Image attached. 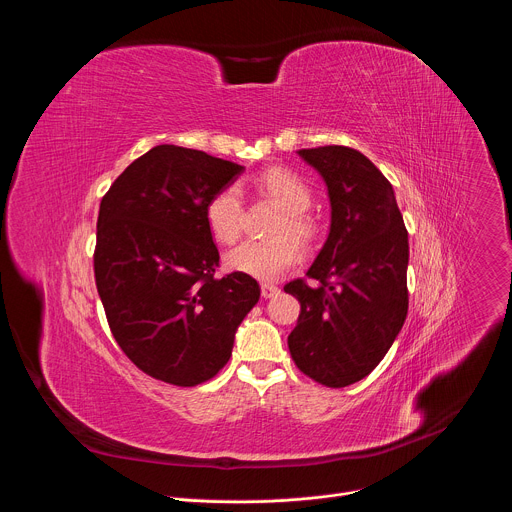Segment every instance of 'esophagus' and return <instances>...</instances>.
<instances>
[{
	"mask_svg": "<svg viewBox=\"0 0 512 512\" xmlns=\"http://www.w3.org/2000/svg\"><path fill=\"white\" fill-rule=\"evenodd\" d=\"M279 291H281V289H279L277 285H273V283H263V285H261V296H263L265 300L279 296Z\"/></svg>",
	"mask_w": 512,
	"mask_h": 512,
	"instance_id": "34e87169",
	"label": "esophagus"
}]
</instances>
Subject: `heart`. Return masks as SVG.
<instances>
[{
  "label": "heart",
  "instance_id": "b5f03b06",
  "mask_svg": "<svg viewBox=\"0 0 512 512\" xmlns=\"http://www.w3.org/2000/svg\"><path fill=\"white\" fill-rule=\"evenodd\" d=\"M259 186L277 200L285 214L275 229V239L269 241H243L229 251L227 267L237 273H245L257 279H275L302 257L300 245L285 234L300 241L312 237V223L304 214L312 204L310 186L294 172L283 168H271L259 178ZM206 225L218 243H235L243 229V196L237 184H229L212 194L204 208Z\"/></svg>",
  "mask_w": 512,
  "mask_h": 512
}]
</instances>
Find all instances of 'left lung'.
Here are the masks:
<instances>
[{
	"instance_id": "obj_1",
	"label": "left lung",
	"mask_w": 512,
	"mask_h": 512,
	"mask_svg": "<svg viewBox=\"0 0 512 512\" xmlns=\"http://www.w3.org/2000/svg\"><path fill=\"white\" fill-rule=\"evenodd\" d=\"M324 180L330 231L306 271L289 281L302 312L287 336L298 369L326 387L367 377L407 318L409 241L395 190L381 170L346 145L298 150Z\"/></svg>"
}]
</instances>
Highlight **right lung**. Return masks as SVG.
I'll return each mask as SVG.
<instances>
[{
  "mask_svg": "<svg viewBox=\"0 0 512 512\" xmlns=\"http://www.w3.org/2000/svg\"><path fill=\"white\" fill-rule=\"evenodd\" d=\"M243 166L162 143L101 200L95 281L111 332L145 375L178 387L212 379L261 296L245 273L216 277L206 202Z\"/></svg>",
  "mask_w": 512,
  "mask_h": 512,
  "instance_id": "1",
  "label": "right lung"
}]
</instances>
